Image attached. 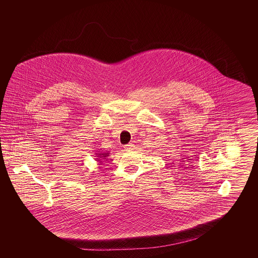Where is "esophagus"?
Wrapping results in <instances>:
<instances>
[{
	"mask_svg": "<svg viewBox=\"0 0 258 258\" xmlns=\"http://www.w3.org/2000/svg\"><path fill=\"white\" fill-rule=\"evenodd\" d=\"M124 149H125V150H126V151H132V150H133V149H134V145L131 143V144L126 145V146H125Z\"/></svg>",
	"mask_w": 258,
	"mask_h": 258,
	"instance_id": "obj_1",
	"label": "esophagus"
}]
</instances>
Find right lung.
<instances>
[{"instance_id":"right-lung-1","label":"right lung","mask_w":258,"mask_h":258,"mask_svg":"<svg viewBox=\"0 0 258 258\" xmlns=\"http://www.w3.org/2000/svg\"><path fill=\"white\" fill-rule=\"evenodd\" d=\"M109 152H98V153H95L96 155V161L99 162L100 164H102V161L105 160L107 157L109 156Z\"/></svg>"}]
</instances>
